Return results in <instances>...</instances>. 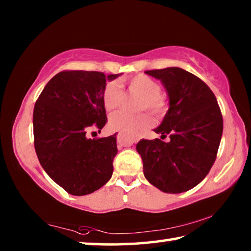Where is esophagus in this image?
<instances>
[{
  "instance_id": "obj_1",
  "label": "esophagus",
  "mask_w": 251,
  "mask_h": 251,
  "mask_svg": "<svg viewBox=\"0 0 251 251\" xmlns=\"http://www.w3.org/2000/svg\"><path fill=\"white\" fill-rule=\"evenodd\" d=\"M116 138H117V142L120 143L121 145H124L125 146V145H131V144L138 142L139 138H141V136H139V134H136L135 133L133 135H130V137H129L128 141H126V139L124 138V136H123V134L120 133V134H117Z\"/></svg>"
}]
</instances>
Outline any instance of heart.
I'll use <instances>...</instances> for the list:
<instances>
[{
    "instance_id": "heart-1",
    "label": "heart",
    "mask_w": 251,
    "mask_h": 251,
    "mask_svg": "<svg viewBox=\"0 0 251 251\" xmlns=\"http://www.w3.org/2000/svg\"><path fill=\"white\" fill-rule=\"evenodd\" d=\"M127 91L134 97H138L136 107L139 110L147 109L157 117L164 116L167 112V100L160 94L161 87L155 79L146 75H137L127 82ZM103 105L107 112L112 113L121 107L124 93L116 82L106 84L103 91ZM151 118L147 113L128 114L117 113L109 118L108 126L112 130L135 133L151 125Z\"/></svg>"
}]
</instances>
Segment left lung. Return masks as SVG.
<instances>
[{
	"label": "left lung",
	"mask_w": 251,
	"mask_h": 251,
	"mask_svg": "<svg viewBox=\"0 0 251 251\" xmlns=\"http://www.w3.org/2000/svg\"><path fill=\"white\" fill-rule=\"evenodd\" d=\"M158 78L169 96V109L159 127L161 138L141 139L146 179L164 193L179 194L197 186L209 173L217 157L223 134V115L208 85L179 67L146 71Z\"/></svg>",
	"instance_id": "obj_1"
}]
</instances>
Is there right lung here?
<instances>
[{
	"label": "right lung",
	"mask_w": 251,
	"mask_h": 251,
	"mask_svg": "<svg viewBox=\"0 0 251 251\" xmlns=\"http://www.w3.org/2000/svg\"><path fill=\"white\" fill-rule=\"evenodd\" d=\"M106 76L95 71H62L46 84L33 112L34 147L46 174L74 196L94 193L113 175L116 134L87 138L107 123ZM93 133V131H92Z\"/></svg>",
	"instance_id": "right-lung-1"
}]
</instances>
